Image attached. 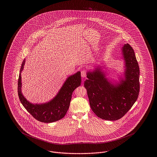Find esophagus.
I'll return each mask as SVG.
<instances>
[{"instance_id":"esophagus-1","label":"esophagus","mask_w":157,"mask_h":157,"mask_svg":"<svg viewBox=\"0 0 157 157\" xmlns=\"http://www.w3.org/2000/svg\"><path fill=\"white\" fill-rule=\"evenodd\" d=\"M81 76H82V78L86 77V70L83 69L81 70Z\"/></svg>"}]
</instances>
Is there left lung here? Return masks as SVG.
<instances>
[{
  "label": "left lung",
  "mask_w": 157,
  "mask_h": 157,
  "mask_svg": "<svg viewBox=\"0 0 157 157\" xmlns=\"http://www.w3.org/2000/svg\"><path fill=\"white\" fill-rule=\"evenodd\" d=\"M125 71L124 77L113 83L106 78L102 67L87 72L84 82L90 106L98 117L116 121L121 118L134 104L140 92V67L132 48H122Z\"/></svg>",
  "instance_id": "obj_1"
}]
</instances>
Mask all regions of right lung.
Listing matches in <instances>:
<instances>
[{"mask_svg":"<svg viewBox=\"0 0 157 157\" xmlns=\"http://www.w3.org/2000/svg\"><path fill=\"white\" fill-rule=\"evenodd\" d=\"M25 63V59L23 60L22 63L17 82L18 95L23 106L32 117L42 122L51 123L63 118L69 109L72 92L81 85V72L78 71L75 74L69 76L57 95L52 100L44 104H33L24 97L22 93L21 72Z\"/></svg>","mask_w":157,"mask_h":157,"instance_id":"add662e5","label":"right lung"}]
</instances>
